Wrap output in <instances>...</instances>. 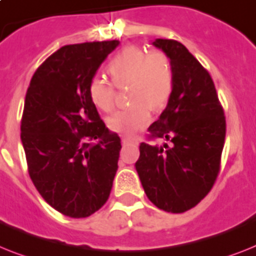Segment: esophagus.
I'll return each instance as SVG.
<instances>
[{
  "instance_id": "1",
  "label": "esophagus",
  "mask_w": 256,
  "mask_h": 256,
  "mask_svg": "<svg viewBox=\"0 0 256 256\" xmlns=\"http://www.w3.org/2000/svg\"><path fill=\"white\" fill-rule=\"evenodd\" d=\"M134 142V139L130 138V136H122V143H124V146H128L130 143Z\"/></svg>"
}]
</instances>
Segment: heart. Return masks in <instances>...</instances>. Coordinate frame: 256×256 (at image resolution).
<instances>
[{
  "label": "heart",
  "mask_w": 256,
  "mask_h": 256,
  "mask_svg": "<svg viewBox=\"0 0 256 256\" xmlns=\"http://www.w3.org/2000/svg\"><path fill=\"white\" fill-rule=\"evenodd\" d=\"M106 70L117 88L128 85V98L132 104L108 120L109 128L124 135L144 128L151 120V110L163 109L172 94L174 70L168 56L128 46L110 60ZM88 96L100 110H113L114 88L105 78L96 76L89 81Z\"/></svg>",
  "instance_id": "1"
}]
</instances>
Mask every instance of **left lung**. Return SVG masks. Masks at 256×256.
<instances>
[{"label":"left lung","instance_id":"1","mask_svg":"<svg viewBox=\"0 0 256 256\" xmlns=\"http://www.w3.org/2000/svg\"><path fill=\"white\" fill-rule=\"evenodd\" d=\"M172 64L174 89L151 138L171 146L140 143L135 163L148 200L164 212L184 213L210 192L220 171L226 134L214 82L200 62L180 42L155 39Z\"/></svg>","mask_w":256,"mask_h":256}]
</instances>
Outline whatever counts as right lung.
<instances>
[{
	"mask_svg": "<svg viewBox=\"0 0 256 256\" xmlns=\"http://www.w3.org/2000/svg\"><path fill=\"white\" fill-rule=\"evenodd\" d=\"M118 40L64 46L36 70L20 122L28 174L46 202L85 218L109 198L121 139L88 96L89 81Z\"/></svg>",
	"mask_w": 256,
	"mask_h": 256,
	"instance_id": "obj_1",
	"label": "right lung"
}]
</instances>
